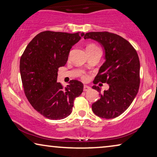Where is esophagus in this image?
<instances>
[{
	"instance_id": "esophagus-1",
	"label": "esophagus",
	"mask_w": 157,
	"mask_h": 157,
	"mask_svg": "<svg viewBox=\"0 0 157 157\" xmlns=\"http://www.w3.org/2000/svg\"><path fill=\"white\" fill-rule=\"evenodd\" d=\"M91 89V88L90 86H87V85H85L83 86V90L84 91H88V90H90Z\"/></svg>"
}]
</instances>
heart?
I'll list each match as a JSON object with an SVG mask.
<instances>
[{
  "mask_svg": "<svg viewBox=\"0 0 157 157\" xmlns=\"http://www.w3.org/2000/svg\"><path fill=\"white\" fill-rule=\"evenodd\" d=\"M98 48V47L96 46L95 45L90 44V45H88V46H87L86 49H93V48ZM87 78H88V77H87L86 76H82V78H83V80H86Z\"/></svg>",
  "mask_w": 157,
  "mask_h": 157,
  "instance_id": "1",
  "label": "heart"
}]
</instances>
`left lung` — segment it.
<instances>
[{"instance_id":"1","label":"left lung","mask_w":157,"mask_h":157,"mask_svg":"<svg viewBox=\"0 0 157 157\" xmlns=\"http://www.w3.org/2000/svg\"><path fill=\"white\" fill-rule=\"evenodd\" d=\"M83 36L84 39L98 42L105 51V62L99 69L94 83L101 82L109 86L102 94L100 87H92L100 95V98L92 105L93 112L103 119L119 117L129 107L138 92V55L131 43L115 33L89 32Z\"/></svg>"}]
</instances>
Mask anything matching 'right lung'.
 I'll list each match as a JSON object with an SVG mask.
<instances>
[{
    "label": "right lung",
    "mask_w": 157,
    "mask_h": 157,
    "mask_svg": "<svg viewBox=\"0 0 157 157\" xmlns=\"http://www.w3.org/2000/svg\"><path fill=\"white\" fill-rule=\"evenodd\" d=\"M83 35L43 31L31 40L21 55L20 71L26 97L34 109L48 119L68 117L74 99L83 92L81 81L71 80L63 88L57 79L58 68L66 64L71 48Z\"/></svg>",
    "instance_id": "right-lung-1"
}]
</instances>
